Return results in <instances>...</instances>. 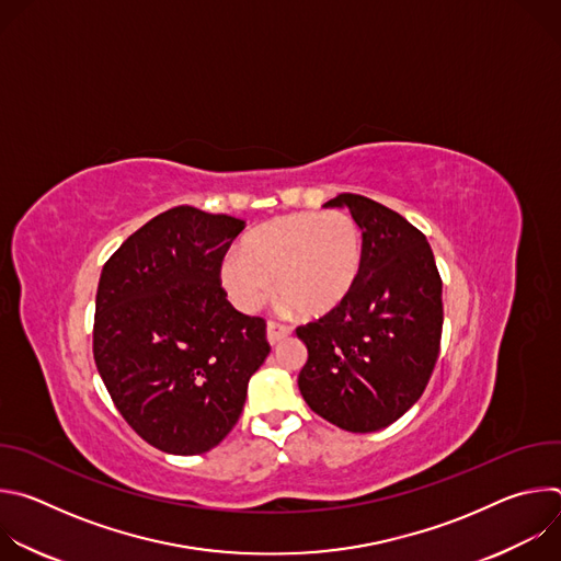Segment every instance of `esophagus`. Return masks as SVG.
Masks as SVG:
<instances>
[{
	"mask_svg": "<svg viewBox=\"0 0 561 561\" xmlns=\"http://www.w3.org/2000/svg\"><path fill=\"white\" fill-rule=\"evenodd\" d=\"M290 335V329L288 327H282L277 322H268L266 327V340L271 346H277L282 340H286Z\"/></svg>",
	"mask_w": 561,
	"mask_h": 561,
	"instance_id": "obj_1",
	"label": "esophagus"
}]
</instances>
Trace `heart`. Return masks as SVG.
<instances>
[{"instance_id": "b5f03b06", "label": "heart", "mask_w": 561, "mask_h": 561, "mask_svg": "<svg viewBox=\"0 0 561 561\" xmlns=\"http://www.w3.org/2000/svg\"><path fill=\"white\" fill-rule=\"evenodd\" d=\"M364 257L362 230L342 210L282 215L221 260L219 282L242 310H257L273 290L306 319L333 312L353 290Z\"/></svg>"}]
</instances>
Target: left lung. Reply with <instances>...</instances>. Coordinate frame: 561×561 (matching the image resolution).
<instances>
[{"label":"left lung","instance_id":"1","mask_svg":"<svg viewBox=\"0 0 561 561\" xmlns=\"http://www.w3.org/2000/svg\"><path fill=\"white\" fill-rule=\"evenodd\" d=\"M362 230L364 257L351 295L297 329L308 348L299 373L306 404L351 433H375L422 397L439 355L442 279L426 237L362 195H337Z\"/></svg>","mask_w":561,"mask_h":561}]
</instances>
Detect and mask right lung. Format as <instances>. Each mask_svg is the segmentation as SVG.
<instances>
[{"label":"right lung","instance_id":"obj_1","mask_svg":"<svg viewBox=\"0 0 561 561\" xmlns=\"http://www.w3.org/2000/svg\"><path fill=\"white\" fill-rule=\"evenodd\" d=\"M244 228V219L178 206L104 264L95 364L122 417L164 453L215 448L271 353L264 319L234 310L219 284L221 260Z\"/></svg>","mask_w":561,"mask_h":561}]
</instances>
